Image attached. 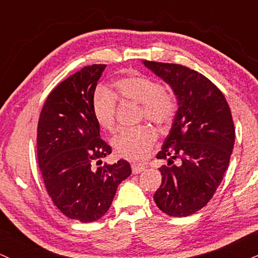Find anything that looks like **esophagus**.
Instances as JSON below:
<instances>
[{
    "label": "esophagus",
    "instance_id": "esophagus-1",
    "mask_svg": "<svg viewBox=\"0 0 258 258\" xmlns=\"http://www.w3.org/2000/svg\"><path fill=\"white\" fill-rule=\"evenodd\" d=\"M132 170H133V174H140V172L145 170V166L138 165V164H133L132 165Z\"/></svg>",
    "mask_w": 258,
    "mask_h": 258
}]
</instances>
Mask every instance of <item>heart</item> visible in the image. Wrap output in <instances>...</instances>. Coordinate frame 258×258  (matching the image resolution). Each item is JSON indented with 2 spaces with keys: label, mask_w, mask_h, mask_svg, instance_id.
Returning a JSON list of instances; mask_svg holds the SVG:
<instances>
[{
  "label": "heart",
  "mask_w": 258,
  "mask_h": 258,
  "mask_svg": "<svg viewBox=\"0 0 258 258\" xmlns=\"http://www.w3.org/2000/svg\"><path fill=\"white\" fill-rule=\"evenodd\" d=\"M117 95L124 101L141 105V119H148L159 126L169 125L176 113V99L158 81L144 75H130L114 82ZM92 110L100 126L114 132L117 128V98L106 88H96L92 98ZM157 139L152 126L125 129L112 141L114 152L130 162H141L150 154Z\"/></svg>",
  "instance_id": "b5f03b06"
}]
</instances>
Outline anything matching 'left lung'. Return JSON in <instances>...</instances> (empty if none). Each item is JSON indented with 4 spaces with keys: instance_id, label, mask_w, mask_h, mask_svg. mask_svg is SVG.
<instances>
[{
    "instance_id": "1",
    "label": "left lung",
    "mask_w": 258,
    "mask_h": 258,
    "mask_svg": "<svg viewBox=\"0 0 258 258\" xmlns=\"http://www.w3.org/2000/svg\"><path fill=\"white\" fill-rule=\"evenodd\" d=\"M144 63L172 88L178 101L170 133L157 154L168 165L159 168L162 184L153 199L169 216H189L213 198L229 165L235 139L231 108L219 88L195 70Z\"/></svg>"
}]
</instances>
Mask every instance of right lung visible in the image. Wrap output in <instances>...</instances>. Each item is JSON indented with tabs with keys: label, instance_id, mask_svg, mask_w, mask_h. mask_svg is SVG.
Masks as SVG:
<instances>
[{
	"label": "right lung",
	"instance_id": "obj_1",
	"mask_svg": "<svg viewBox=\"0 0 258 258\" xmlns=\"http://www.w3.org/2000/svg\"><path fill=\"white\" fill-rule=\"evenodd\" d=\"M105 68L84 66L57 84L37 125V159L45 189L65 216L81 222L104 216L117 187L132 174L124 159L101 165L112 148L100 138L92 98Z\"/></svg>",
	"mask_w": 258,
	"mask_h": 258
}]
</instances>
